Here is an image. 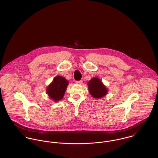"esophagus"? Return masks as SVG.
Segmentation results:
<instances>
[{"label": "esophagus", "mask_w": 158, "mask_h": 158, "mask_svg": "<svg viewBox=\"0 0 158 158\" xmlns=\"http://www.w3.org/2000/svg\"><path fill=\"white\" fill-rule=\"evenodd\" d=\"M82 83H83L82 80H80V81H76V83L78 84V85H81V84H82Z\"/></svg>", "instance_id": "1"}]
</instances>
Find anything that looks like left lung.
Instances as JSON below:
<instances>
[{
    "label": "left lung",
    "instance_id": "left-lung-1",
    "mask_svg": "<svg viewBox=\"0 0 158 158\" xmlns=\"http://www.w3.org/2000/svg\"><path fill=\"white\" fill-rule=\"evenodd\" d=\"M88 85L90 95L95 98L103 97L108 93V89L98 78H92L88 81Z\"/></svg>",
    "mask_w": 158,
    "mask_h": 158
}]
</instances>
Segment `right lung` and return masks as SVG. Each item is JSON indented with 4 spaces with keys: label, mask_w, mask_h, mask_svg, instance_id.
I'll return each instance as SVG.
<instances>
[{
    "label": "right lung",
    "mask_w": 158,
    "mask_h": 158,
    "mask_svg": "<svg viewBox=\"0 0 158 158\" xmlns=\"http://www.w3.org/2000/svg\"><path fill=\"white\" fill-rule=\"evenodd\" d=\"M69 82L63 77H55L46 89L49 97L55 102L61 100L64 95Z\"/></svg>",
    "instance_id": "right-lung-1"
}]
</instances>
